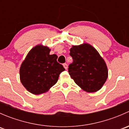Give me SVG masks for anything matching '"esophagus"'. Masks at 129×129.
<instances>
[{"label":"esophagus","mask_w":129,"mask_h":129,"mask_svg":"<svg viewBox=\"0 0 129 129\" xmlns=\"http://www.w3.org/2000/svg\"><path fill=\"white\" fill-rule=\"evenodd\" d=\"M63 67L66 69H67V63H63Z\"/></svg>","instance_id":"esophagus-1"}]
</instances>
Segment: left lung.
<instances>
[{"label":"left lung","mask_w":129,"mask_h":129,"mask_svg":"<svg viewBox=\"0 0 129 129\" xmlns=\"http://www.w3.org/2000/svg\"><path fill=\"white\" fill-rule=\"evenodd\" d=\"M70 52L73 62L69 66L68 71L75 84L88 92L101 89L108 77V70L97 50L84 44L74 45Z\"/></svg>","instance_id":"8db88e82"}]
</instances>
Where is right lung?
Masks as SVG:
<instances>
[{
    "label": "right lung",
    "mask_w": 129,
    "mask_h": 129,
    "mask_svg": "<svg viewBox=\"0 0 129 129\" xmlns=\"http://www.w3.org/2000/svg\"><path fill=\"white\" fill-rule=\"evenodd\" d=\"M50 49L38 45L32 48L20 68V79L28 92L39 95L55 85L60 74L65 71L57 62L55 54L50 55Z\"/></svg>",
    "instance_id": "right-lung-1"
}]
</instances>
